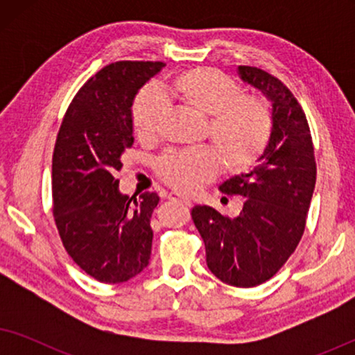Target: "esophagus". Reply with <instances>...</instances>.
I'll return each mask as SVG.
<instances>
[{
    "instance_id": "34e87169",
    "label": "esophagus",
    "mask_w": 355,
    "mask_h": 355,
    "mask_svg": "<svg viewBox=\"0 0 355 355\" xmlns=\"http://www.w3.org/2000/svg\"><path fill=\"white\" fill-rule=\"evenodd\" d=\"M168 198H169V200H173V202H181V203H184V205H192L191 198L182 196V193H179V192H171L168 196Z\"/></svg>"
}]
</instances>
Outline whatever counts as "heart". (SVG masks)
<instances>
[{"label": "heart", "instance_id": "b5f03b06", "mask_svg": "<svg viewBox=\"0 0 355 355\" xmlns=\"http://www.w3.org/2000/svg\"><path fill=\"white\" fill-rule=\"evenodd\" d=\"M184 106L208 118V135L232 171L249 168L263 153L271 134V113L265 101L244 96L242 87L211 67H193L169 85ZM166 105L153 89H144L132 106L134 132L142 142L158 135ZM159 178L179 191H196L216 176L220 157L211 148L169 152L158 159Z\"/></svg>", "mask_w": 355, "mask_h": 355}]
</instances>
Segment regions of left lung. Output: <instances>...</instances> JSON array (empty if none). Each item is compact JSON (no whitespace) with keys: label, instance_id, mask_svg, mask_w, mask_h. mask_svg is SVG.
I'll use <instances>...</instances> for the list:
<instances>
[{"label":"left lung","instance_id":"1","mask_svg":"<svg viewBox=\"0 0 355 355\" xmlns=\"http://www.w3.org/2000/svg\"><path fill=\"white\" fill-rule=\"evenodd\" d=\"M237 74L270 101V140L249 173L220 186L221 192L244 198L239 216L231 220L196 205L192 220L211 273L236 288H254L275 276L297 247L317 166L307 118L288 87L259 67L239 66Z\"/></svg>","mask_w":355,"mask_h":355}]
</instances>
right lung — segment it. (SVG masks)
<instances>
[{"label": "right lung", "mask_w": 355, "mask_h": 355, "mask_svg": "<svg viewBox=\"0 0 355 355\" xmlns=\"http://www.w3.org/2000/svg\"><path fill=\"white\" fill-rule=\"evenodd\" d=\"M164 62L119 61L96 72L72 100L53 152V211L71 259L101 283H124L150 261V218L159 197L119 191L116 173L134 144L132 106Z\"/></svg>", "instance_id": "right-lung-1"}]
</instances>
